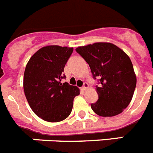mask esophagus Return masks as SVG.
<instances>
[{
	"label": "esophagus",
	"instance_id": "34e87169",
	"mask_svg": "<svg viewBox=\"0 0 153 153\" xmlns=\"http://www.w3.org/2000/svg\"><path fill=\"white\" fill-rule=\"evenodd\" d=\"M88 87H89L88 83H83V87H82V89H83V90H86V89L88 88Z\"/></svg>",
	"mask_w": 153,
	"mask_h": 153
}]
</instances>
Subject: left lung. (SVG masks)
I'll list each match as a JSON object with an SVG mask.
<instances>
[{"label": "left lung", "mask_w": 153, "mask_h": 153, "mask_svg": "<svg viewBox=\"0 0 153 153\" xmlns=\"http://www.w3.org/2000/svg\"><path fill=\"white\" fill-rule=\"evenodd\" d=\"M76 51L86 60L94 79L98 100L91 104L100 117H114L129 106L136 86V76L129 56L110 43L79 47Z\"/></svg>", "instance_id": "8db88e82"}]
</instances>
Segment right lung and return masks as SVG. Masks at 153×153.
<instances>
[{
  "label": "right lung",
  "instance_id": "add662e5",
  "mask_svg": "<svg viewBox=\"0 0 153 153\" xmlns=\"http://www.w3.org/2000/svg\"><path fill=\"white\" fill-rule=\"evenodd\" d=\"M74 48L47 46L36 51L28 61L24 74V90L33 113L47 122H60L71 113L74 99L79 94L76 86L61 79Z\"/></svg>",
  "mask_w": 153,
  "mask_h": 153
}]
</instances>
